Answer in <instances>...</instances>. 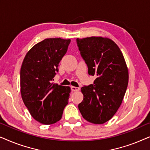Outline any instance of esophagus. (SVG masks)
Listing matches in <instances>:
<instances>
[{
    "mask_svg": "<svg viewBox=\"0 0 150 150\" xmlns=\"http://www.w3.org/2000/svg\"><path fill=\"white\" fill-rule=\"evenodd\" d=\"M71 89L72 91H78L80 90L79 87H74V86H71Z\"/></svg>",
    "mask_w": 150,
    "mask_h": 150,
    "instance_id": "34e87169",
    "label": "esophagus"
}]
</instances>
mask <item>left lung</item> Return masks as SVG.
I'll return each mask as SVG.
<instances>
[{"label": "left lung", "mask_w": 150, "mask_h": 150, "mask_svg": "<svg viewBox=\"0 0 150 150\" xmlns=\"http://www.w3.org/2000/svg\"><path fill=\"white\" fill-rule=\"evenodd\" d=\"M81 57L93 84L81 88L83 100L79 109L83 118L96 124L111 119L122 104L128 84V69L117 45L110 39H76Z\"/></svg>", "instance_id": "8db88e82"}]
</instances>
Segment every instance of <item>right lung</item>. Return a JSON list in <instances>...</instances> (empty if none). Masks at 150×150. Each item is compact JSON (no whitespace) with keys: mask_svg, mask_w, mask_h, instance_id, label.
I'll return each mask as SVG.
<instances>
[{"mask_svg":"<svg viewBox=\"0 0 150 150\" xmlns=\"http://www.w3.org/2000/svg\"><path fill=\"white\" fill-rule=\"evenodd\" d=\"M70 40L48 38L35 45L24 57L20 69L22 100L35 120L46 125L62 117L68 104L69 87L53 84L59 63Z\"/></svg>","mask_w":150,"mask_h":150,"instance_id":"1","label":"right lung"}]
</instances>
